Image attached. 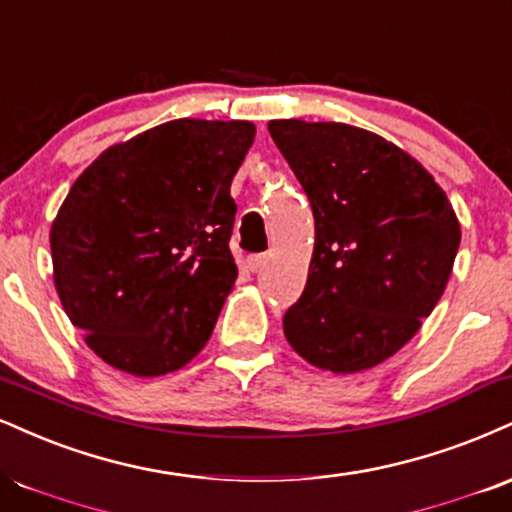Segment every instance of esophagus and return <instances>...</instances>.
Masks as SVG:
<instances>
[{"label":"esophagus","instance_id":"1","mask_svg":"<svg viewBox=\"0 0 512 512\" xmlns=\"http://www.w3.org/2000/svg\"><path fill=\"white\" fill-rule=\"evenodd\" d=\"M264 264H267V255H264V252H257V255H250L248 257V269H250V272H260Z\"/></svg>","mask_w":512,"mask_h":512}]
</instances>
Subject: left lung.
<instances>
[{"label":"left lung","mask_w":512,"mask_h":512,"mask_svg":"<svg viewBox=\"0 0 512 512\" xmlns=\"http://www.w3.org/2000/svg\"><path fill=\"white\" fill-rule=\"evenodd\" d=\"M315 214V252L283 315L295 353L336 374L400 350L451 276L460 224L432 174L400 147L348 123L269 121Z\"/></svg>","instance_id":"left-lung-1"}]
</instances>
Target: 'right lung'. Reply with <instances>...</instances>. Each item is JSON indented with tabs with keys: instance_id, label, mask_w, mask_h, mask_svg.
I'll return each mask as SVG.
<instances>
[{
	"instance_id": "obj_1",
	"label": "right lung",
	"mask_w": 512,
	"mask_h": 512,
	"mask_svg": "<svg viewBox=\"0 0 512 512\" xmlns=\"http://www.w3.org/2000/svg\"><path fill=\"white\" fill-rule=\"evenodd\" d=\"M252 140L250 121L176 119L73 183L49 233L54 283L104 362L159 377L205 348L238 276L231 181Z\"/></svg>"
}]
</instances>
